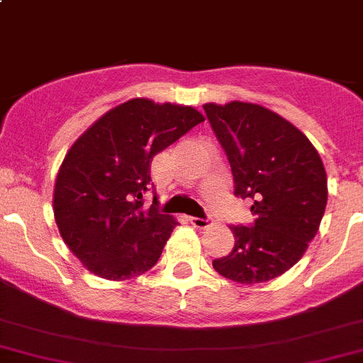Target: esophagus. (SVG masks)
Returning <instances> with one entry per match:
<instances>
[{
    "label": "esophagus",
    "mask_w": 363,
    "mask_h": 363,
    "mask_svg": "<svg viewBox=\"0 0 363 363\" xmlns=\"http://www.w3.org/2000/svg\"><path fill=\"white\" fill-rule=\"evenodd\" d=\"M189 221H191L193 227H196V228H206L207 225H209V218H196V216H191V218H189Z\"/></svg>",
    "instance_id": "34e87169"
}]
</instances>
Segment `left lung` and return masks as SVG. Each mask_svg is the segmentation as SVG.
<instances>
[{"label": "left lung", "mask_w": 363, "mask_h": 363, "mask_svg": "<svg viewBox=\"0 0 363 363\" xmlns=\"http://www.w3.org/2000/svg\"><path fill=\"white\" fill-rule=\"evenodd\" d=\"M234 175L252 200L253 223L234 225V248L213 260L221 277L260 284L284 275L318 234L328 200L325 164L311 140L275 111L252 103L203 104Z\"/></svg>", "instance_id": "1"}]
</instances>
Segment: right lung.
I'll list each match as a JSON object with an SVG mask.
<instances>
[{
  "label": "right lung",
  "mask_w": 363,
  "mask_h": 363,
  "mask_svg": "<svg viewBox=\"0 0 363 363\" xmlns=\"http://www.w3.org/2000/svg\"><path fill=\"white\" fill-rule=\"evenodd\" d=\"M203 122L191 106L131 99L94 122L65 154L52 211L70 252L94 275L128 280L161 257L177 221L143 206L150 163Z\"/></svg>",
  "instance_id": "1"
}]
</instances>
